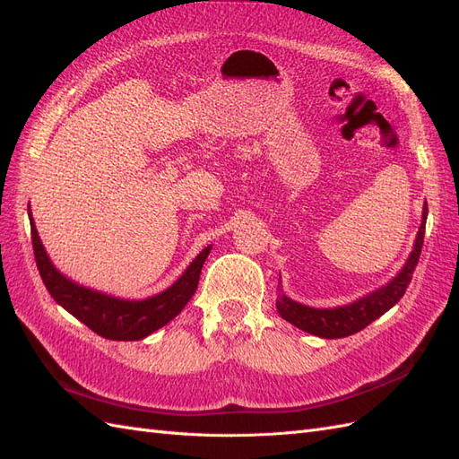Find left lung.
<instances>
[{"label":"left lung","instance_id":"8db88e82","mask_svg":"<svg viewBox=\"0 0 459 459\" xmlns=\"http://www.w3.org/2000/svg\"><path fill=\"white\" fill-rule=\"evenodd\" d=\"M427 212L429 209L425 202L423 221L417 232L413 252L410 259L405 261L403 269L386 286L378 288V290L358 299V302L344 307H334V309L307 307L304 304L294 302L290 298H286L284 294H279V299H277L279 316L288 323L298 326V329L321 338H344L350 334H356L361 329H365L368 325H371L375 319L385 316L392 306H396L400 302V298L405 294L408 284L411 282L413 271L417 267V261H419V255H421V247H423Z\"/></svg>","mask_w":459,"mask_h":459}]
</instances>
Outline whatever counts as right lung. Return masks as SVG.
Here are the masks:
<instances>
[{"label":"right lung","instance_id":"1","mask_svg":"<svg viewBox=\"0 0 459 459\" xmlns=\"http://www.w3.org/2000/svg\"><path fill=\"white\" fill-rule=\"evenodd\" d=\"M30 232L36 265L51 298L78 321H82L88 329L109 340H140L175 319L182 307L190 302L195 288H198L202 267L205 264V257L209 255V250H212V246L202 250L200 255L185 271V274L171 288H167L165 292L134 302V299H119L90 290V288L78 286L67 277H63L51 265L44 246L40 238H38L32 217Z\"/></svg>","mask_w":459,"mask_h":459}]
</instances>
